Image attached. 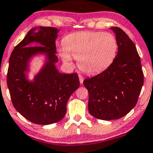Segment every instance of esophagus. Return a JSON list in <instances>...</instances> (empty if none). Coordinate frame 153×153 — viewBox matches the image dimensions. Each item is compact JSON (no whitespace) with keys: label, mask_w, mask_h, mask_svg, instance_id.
<instances>
[{"label":"esophagus","mask_w":153,"mask_h":153,"mask_svg":"<svg viewBox=\"0 0 153 153\" xmlns=\"http://www.w3.org/2000/svg\"><path fill=\"white\" fill-rule=\"evenodd\" d=\"M79 78L80 84H83V82H84V77H83L82 75H79Z\"/></svg>","instance_id":"34e87169"}]
</instances>
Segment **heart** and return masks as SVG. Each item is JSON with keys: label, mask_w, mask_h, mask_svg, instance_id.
<instances>
[{"label": "heart", "mask_w": 153, "mask_h": 153, "mask_svg": "<svg viewBox=\"0 0 153 153\" xmlns=\"http://www.w3.org/2000/svg\"><path fill=\"white\" fill-rule=\"evenodd\" d=\"M59 50L62 61L72 65V56L78 59V66L84 72L94 74L101 72L112 63L118 51L116 37L110 33L82 31L71 33L64 39Z\"/></svg>", "instance_id": "heart-1"}]
</instances>
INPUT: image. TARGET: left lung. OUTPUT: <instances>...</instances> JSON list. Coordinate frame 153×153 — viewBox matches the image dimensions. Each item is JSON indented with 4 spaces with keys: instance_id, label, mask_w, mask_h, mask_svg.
I'll return each instance as SVG.
<instances>
[{
    "instance_id": "left-lung-1",
    "label": "left lung",
    "mask_w": 153,
    "mask_h": 153,
    "mask_svg": "<svg viewBox=\"0 0 153 153\" xmlns=\"http://www.w3.org/2000/svg\"><path fill=\"white\" fill-rule=\"evenodd\" d=\"M111 29L118 42L116 56L106 69L83 82L88 91L90 114L105 120L122 118L134 108L144 80L135 44L120 27Z\"/></svg>"
}]
</instances>
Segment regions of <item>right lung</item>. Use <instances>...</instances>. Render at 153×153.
Segmentation results:
<instances>
[{"mask_svg": "<svg viewBox=\"0 0 153 153\" xmlns=\"http://www.w3.org/2000/svg\"><path fill=\"white\" fill-rule=\"evenodd\" d=\"M28 32L25 38L15 47L9 59L7 84L14 108L27 119L39 125H49L61 120L67 112V103L79 86L76 73L66 74L58 71L54 64L55 39L57 29L39 27ZM35 42L42 46H30ZM45 53L47 62L35 77L34 82L26 78L28 62L35 54Z\"/></svg>", "mask_w": 153, "mask_h": 153, "instance_id": "1", "label": "right lung"}]
</instances>
